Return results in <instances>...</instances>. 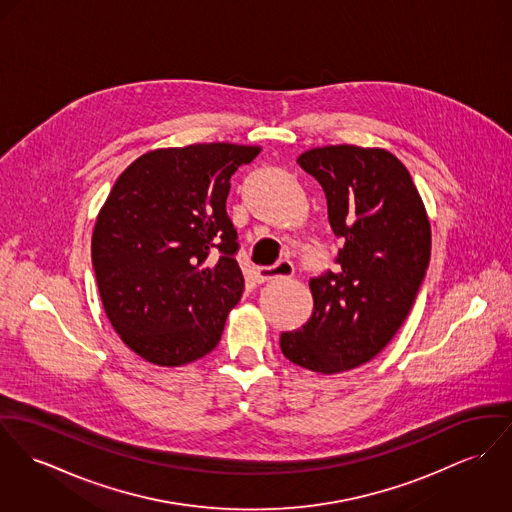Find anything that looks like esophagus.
Returning a JSON list of instances; mask_svg holds the SVG:
<instances>
[{
	"label": "esophagus",
	"mask_w": 512,
	"mask_h": 512,
	"mask_svg": "<svg viewBox=\"0 0 512 512\" xmlns=\"http://www.w3.org/2000/svg\"><path fill=\"white\" fill-rule=\"evenodd\" d=\"M294 275V265L288 259L278 261L273 267H261L257 269V280L259 282H269L273 278H286Z\"/></svg>",
	"instance_id": "34e87169"
}]
</instances>
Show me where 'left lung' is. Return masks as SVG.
I'll list each match as a JSON object with an SVG mask.
<instances>
[{
    "instance_id": "8db88e82",
    "label": "left lung",
    "mask_w": 512,
    "mask_h": 512,
    "mask_svg": "<svg viewBox=\"0 0 512 512\" xmlns=\"http://www.w3.org/2000/svg\"><path fill=\"white\" fill-rule=\"evenodd\" d=\"M298 163L321 185L345 245L339 271L310 280L314 314L280 335V351L312 372H347L382 353L411 312L429 269L431 224L409 171L386 150L325 146Z\"/></svg>"
}]
</instances>
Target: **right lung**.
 I'll list each match as a JSON object with an SVG mask.
<instances>
[{"mask_svg": "<svg viewBox=\"0 0 512 512\" xmlns=\"http://www.w3.org/2000/svg\"><path fill=\"white\" fill-rule=\"evenodd\" d=\"M259 146L148 152L101 208L91 259L103 308L126 347L158 366L210 353L243 294L230 179Z\"/></svg>", "mask_w": 512, "mask_h": 512, "instance_id": "add662e5", "label": "right lung"}]
</instances>
